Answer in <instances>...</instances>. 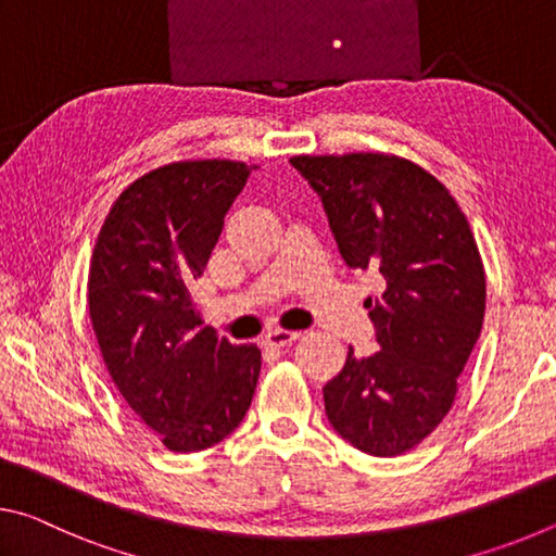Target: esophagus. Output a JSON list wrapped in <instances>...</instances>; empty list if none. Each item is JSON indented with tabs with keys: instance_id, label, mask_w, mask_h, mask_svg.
I'll return each instance as SVG.
<instances>
[{
	"instance_id": "1",
	"label": "esophagus",
	"mask_w": 556,
	"mask_h": 556,
	"mask_svg": "<svg viewBox=\"0 0 556 556\" xmlns=\"http://www.w3.org/2000/svg\"><path fill=\"white\" fill-rule=\"evenodd\" d=\"M299 338V331H287V328H271V331L265 333V343L271 348H281L294 343Z\"/></svg>"
}]
</instances>
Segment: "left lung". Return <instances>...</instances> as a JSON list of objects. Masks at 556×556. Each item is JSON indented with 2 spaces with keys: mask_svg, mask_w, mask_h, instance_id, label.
<instances>
[{
  "mask_svg": "<svg viewBox=\"0 0 556 556\" xmlns=\"http://www.w3.org/2000/svg\"><path fill=\"white\" fill-rule=\"evenodd\" d=\"M289 164L321 199L345 265L382 285L365 299L380 351H348L324 388L328 421L363 454L400 456L446 417L481 336L476 238L446 186L407 159L361 152Z\"/></svg>",
  "mask_w": 556,
  "mask_h": 556,
  "instance_id": "1",
  "label": "left lung"
}]
</instances>
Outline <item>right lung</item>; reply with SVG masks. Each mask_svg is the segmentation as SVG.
Returning a JSON list of instances; mask_svg holds the SVG:
<instances>
[{"instance_id":"obj_1","label":"right lung","mask_w":556,"mask_h":556,"mask_svg":"<svg viewBox=\"0 0 556 556\" xmlns=\"http://www.w3.org/2000/svg\"><path fill=\"white\" fill-rule=\"evenodd\" d=\"M242 162H176L137 178L102 223L88 306L102 361L137 417L178 454L232 434L250 409L262 353L203 326L188 287L203 275Z\"/></svg>"}]
</instances>
